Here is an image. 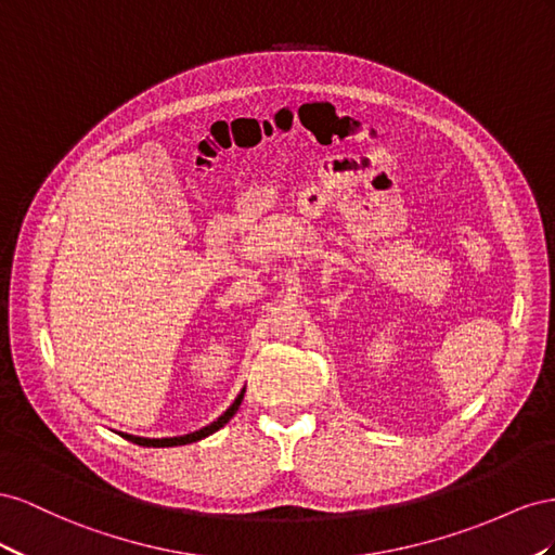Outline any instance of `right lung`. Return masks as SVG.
<instances>
[{
  "mask_svg": "<svg viewBox=\"0 0 555 555\" xmlns=\"http://www.w3.org/2000/svg\"><path fill=\"white\" fill-rule=\"evenodd\" d=\"M244 392H246V388H242V392L236 395L234 402H232V404L223 411V414H220L214 423L199 427V430H195V433L179 435V437H137V435H128V433H118V435H120V437H125L128 441H132V444L149 447V449H151V447H153V449H165V447H183V444H193V441H199V439H204V437H209V435H214L216 430H220V427H223L225 423H230V418L236 414V409L242 406Z\"/></svg>",
  "mask_w": 555,
  "mask_h": 555,
  "instance_id": "1",
  "label": "right lung"
}]
</instances>
